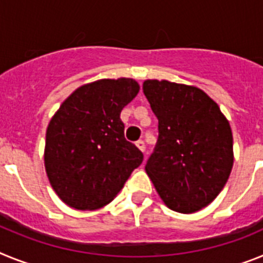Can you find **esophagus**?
<instances>
[{
    "label": "esophagus",
    "instance_id": "34e87169",
    "mask_svg": "<svg viewBox=\"0 0 263 263\" xmlns=\"http://www.w3.org/2000/svg\"><path fill=\"white\" fill-rule=\"evenodd\" d=\"M136 147L141 151V152H144L145 151V143L143 140H138L136 141Z\"/></svg>",
    "mask_w": 263,
    "mask_h": 263
}]
</instances>
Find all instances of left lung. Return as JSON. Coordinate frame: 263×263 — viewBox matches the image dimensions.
Returning <instances> with one entry per match:
<instances>
[{
    "mask_svg": "<svg viewBox=\"0 0 263 263\" xmlns=\"http://www.w3.org/2000/svg\"><path fill=\"white\" fill-rule=\"evenodd\" d=\"M143 91L159 120V138L145 172L166 206L195 213L227 184L233 135L218 104L202 90L148 79Z\"/></svg>",
    "mask_w": 263,
    "mask_h": 263,
    "instance_id": "obj_1",
    "label": "left lung"
}]
</instances>
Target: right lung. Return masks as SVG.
Wrapping results in <instances>:
<instances>
[{
  "label": "right lung",
  "instance_id": "obj_1",
  "mask_svg": "<svg viewBox=\"0 0 263 263\" xmlns=\"http://www.w3.org/2000/svg\"><path fill=\"white\" fill-rule=\"evenodd\" d=\"M129 78L84 84L61 104L46 131L45 168L68 206L93 211L115 198L143 161L124 138L120 112L139 92Z\"/></svg>",
  "mask_w": 263,
  "mask_h": 263
}]
</instances>
